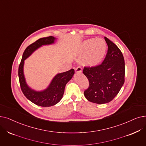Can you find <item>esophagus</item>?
I'll list each match as a JSON object with an SVG mask.
<instances>
[{
	"mask_svg": "<svg viewBox=\"0 0 146 146\" xmlns=\"http://www.w3.org/2000/svg\"><path fill=\"white\" fill-rule=\"evenodd\" d=\"M75 72L76 73H81L82 72V68L80 66H78L75 68Z\"/></svg>",
	"mask_w": 146,
	"mask_h": 146,
	"instance_id": "1",
	"label": "esophagus"
}]
</instances>
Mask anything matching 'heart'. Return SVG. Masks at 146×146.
<instances>
[{"label": "heart", "instance_id": "1", "mask_svg": "<svg viewBox=\"0 0 146 146\" xmlns=\"http://www.w3.org/2000/svg\"><path fill=\"white\" fill-rule=\"evenodd\" d=\"M107 51V44L101 39H91L82 44L80 52L84 55V61L90 66H96L103 61Z\"/></svg>", "mask_w": 146, "mask_h": 146}]
</instances>
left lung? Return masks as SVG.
<instances>
[{"instance_id":"left-lung-1","label":"left lung","mask_w":146,"mask_h":146,"mask_svg":"<svg viewBox=\"0 0 146 146\" xmlns=\"http://www.w3.org/2000/svg\"><path fill=\"white\" fill-rule=\"evenodd\" d=\"M106 57L100 64L84 67L83 73L89 80L84 96L94 103H109L115 98L125 82V61L121 50L108 38Z\"/></svg>"}]
</instances>
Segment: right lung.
Listing matches in <instances>:
<instances>
[{
	"label": "right lung",
	"mask_w": 146,
	"mask_h": 146,
	"mask_svg": "<svg viewBox=\"0 0 146 146\" xmlns=\"http://www.w3.org/2000/svg\"><path fill=\"white\" fill-rule=\"evenodd\" d=\"M55 38L52 36L42 37L28 46L25 49L18 67V77L21 90L28 100L34 104L41 107H50L57 104L61 100L67 82L70 80L74 73L72 68L66 72L56 74L46 90L37 92L31 89L26 84L23 74L24 60L42 45L53 43Z\"/></svg>",
	"instance_id": "right-lung-1"
}]
</instances>
